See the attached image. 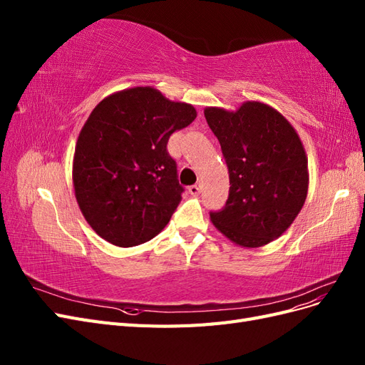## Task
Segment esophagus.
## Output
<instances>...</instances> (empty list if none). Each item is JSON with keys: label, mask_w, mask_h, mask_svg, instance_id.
I'll return each mask as SVG.
<instances>
[{"label": "esophagus", "mask_w": 365, "mask_h": 365, "mask_svg": "<svg viewBox=\"0 0 365 365\" xmlns=\"http://www.w3.org/2000/svg\"><path fill=\"white\" fill-rule=\"evenodd\" d=\"M200 192H201V184H195V185L189 187V193H190V195H193V196L200 195Z\"/></svg>", "instance_id": "obj_1"}]
</instances>
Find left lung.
Masks as SVG:
<instances>
[{
	"label": "left lung",
	"mask_w": 365,
	"mask_h": 365,
	"mask_svg": "<svg viewBox=\"0 0 365 365\" xmlns=\"http://www.w3.org/2000/svg\"><path fill=\"white\" fill-rule=\"evenodd\" d=\"M207 123L220 143L230 195L212 224L242 248L279 239L304 205L307 157L294 126L272 106L248 101L236 111L207 106Z\"/></svg>",
	"instance_id": "8db88e82"
}]
</instances>
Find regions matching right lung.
Segmentation results:
<instances>
[{"label": "right lung", "mask_w": 365, "mask_h": 365, "mask_svg": "<svg viewBox=\"0 0 365 365\" xmlns=\"http://www.w3.org/2000/svg\"><path fill=\"white\" fill-rule=\"evenodd\" d=\"M190 103L172 102L152 86L109 94L85 121L76 143V201L96 233L128 248L155 237L181 201L175 130L196 118Z\"/></svg>", "instance_id": "1"}]
</instances>
